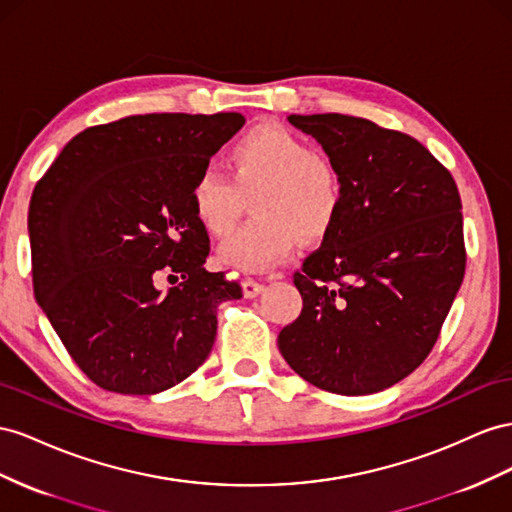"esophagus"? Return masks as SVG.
<instances>
[{"label":"esophagus","instance_id":"34e87169","mask_svg":"<svg viewBox=\"0 0 512 512\" xmlns=\"http://www.w3.org/2000/svg\"><path fill=\"white\" fill-rule=\"evenodd\" d=\"M262 290H265V284H262L260 280H254V278H245V280H243V295H245L247 299H252V297L260 295Z\"/></svg>","mask_w":512,"mask_h":512}]
</instances>
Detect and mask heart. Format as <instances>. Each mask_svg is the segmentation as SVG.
Masks as SVG:
<instances>
[{"instance_id": "1", "label": "heart", "mask_w": 512, "mask_h": 512, "mask_svg": "<svg viewBox=\"0 0 512 512\" xmlns=\"http://www.w3.org/2000/svg\"><path fill=\"white\" fill-rule=\"evenodd\" d=\"M228 172H204L191 187V209L211 237L239 222L245 198L256 222L219 247V260L237 271L262 273L280 265L297 245L325 237L342 209V181L321 150L282 124H262L228 150Z\"/></svg>"}]
</instances>
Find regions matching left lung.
<instances>
[{
  "label": "left lung",
  "instance_id": "8db88e82",
  "mask_svg": "<svg viewBox=\"0 0 512 512\" xmlns=\"http://www.w3.org/2000/svg\"><path fill=\"white\" fill-rule=\"evenodd\" d=\"M342 181V209L293 282L303 299L278 336L301 379L344 396L381 392L439 338L465 275L461 196L411 135L342 114L288 116Z\"/></svg>",
  "mask_w": 512,
  "mask_h": 512
}]
</instances>
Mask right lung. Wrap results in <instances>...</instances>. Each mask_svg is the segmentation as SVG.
Wrapping results in <instances>:
<instances>
[{
  "mask_svg": "<svg viewBox=\"0 0 512 512\" xmlns=\"http://www.w3.org/2000/svg\"><path fill=\"white\" fill-rule=\"evenodd\" d=\"M241 114H146L77 133L32 193L34 295L99 388L157 394L209 357L217 306L241 286L204 269L191 187ZM161 274L184 282L161 294Z\"/></svg>",
  "mask_w": 512,
  "mask_h": 512,
  "instance_id": "right-lung-1",
  "label": "right lung"
}]
</instances>
